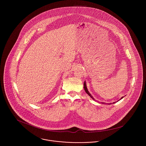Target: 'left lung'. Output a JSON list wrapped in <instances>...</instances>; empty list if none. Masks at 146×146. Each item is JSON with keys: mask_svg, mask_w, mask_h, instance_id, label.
I'll return each mask as SVG.
<instances>
[{"mask_svg": "<svg viewBox=\"0 0 146 146\" xmlns=\"http://www.w3.org/2000/svg\"><path fill=\"white\" fill-rule=\"evenodd\" d=\"M84 90H85V92H86V93H87V94H88V95H89V96H90V97H91V98H92L93 100H94V101H95L94 98L92 97V96L91 95V94H90V93L89 92V91H88V89H87V87H86V84L85 82H84ZM124 97H125V96H124V97H122L120 98V100H121V99H123V98ZM120 100H119V101H120ZM116 102H113L112 104H115V103H116ZM100 103H101V104H106V103H104V102H100ZM112 104V103H110V104Z\"/></svg>", "mask_w": 146, "mask_h": 146, "instance_id": "1", "label": "left lung"}]
</instances>
